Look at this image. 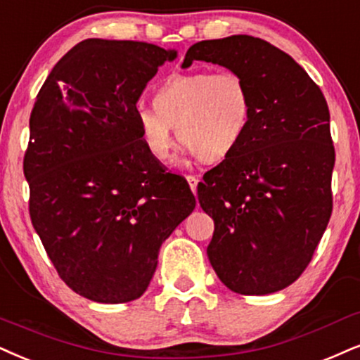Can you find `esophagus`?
<instances>
[{
  "mask_svg": "<svg viewBox=\"0 0 360 360\" xmlns=\"http://www.w3.org/2000/svg\"><path fill=\"white\" fill-rule=\"evenodd\" d=\"M187 181H188L190 188H192V192H193V193L197 192V185H198V179H197V176L188 175V176H187Z\"/></svg>",
  "mask_w": 360,
  "mask_h": 360,
  "instance_id": "34e87169",
  "label": "esophagus"
}]
</instances>
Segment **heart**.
<instances>
[{"mask_svg":"<svg viewBox=\"0 0 360 360\" xmlns=\"http://www.w3.org/2000/svg\"><path fill=\"white\" fill-rule=\"evenodd\" d=\"M153 110L136 113L141 141L158 162L172 155L175 133L193 157L219 162L240 143L250 120V91L232 70L172 75L155 91Z\"/></svg>","mask_w":360,"mask_h":360,"instance_id":"b5f03b06","label":"heart"}]
</instances>
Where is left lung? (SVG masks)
Segmentation results:
<instances>
[{"instance_id": "8db88e82", "label": "left lung", "mask_w": 360, "mask_h": 360, "mask_svg": "<svg viewBox=\"0 0 360 360\" xmlns=\"http://www.w3.org/2000/svg\"><path fill=\"white\" fill-rule=\"evenodd\" d=\"M195 60L240 75L252 105L242 141L197 188L215 224L208 260L230 290L272 294L302 275L329 224V106L302 66L265 39H205L190 46L181 66Z\"/></svg>"}]
</instances>
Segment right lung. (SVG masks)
Instances as JSON below:
<instances>
[{
  "mask_svg": "<svg viewBox=\"0 0 360 360\" xmlns=\"http://www.w3.org/2000/svg\"><path fill=\"white\" fill-rule=\"evenodd\" d=\"M176 51L90 38L61 58L30 117L31 224L58 275L101 304L139 299L158 250L195 208L187 180L146 152L136 101Z\"/></svg>",
  "mask_w": 360,
  "mask_h": 360,
  "instance_id": "1",
  "label": "right lung"
}]
</instances>
